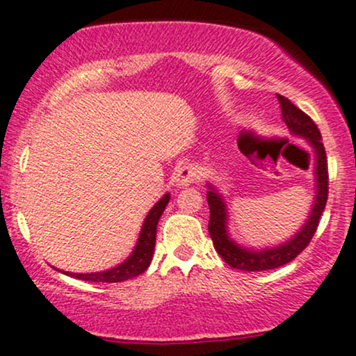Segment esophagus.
I'll list each match as a JSON object with an SVG mask.
<instances>
[{"instance_id": "obj_1", "label": "esophagus", "mask_w": 356, "mask_h": 356, "mask_svg": "<svg viewBox=\"0 0 356 356\" xmlns=\"http://www.w3.org/2000/svg\"><path fill=\"white\" fill-rule=\"evenodd\" d=\"M175 181H177L178 186H186L190 183L197 181V170H195L191 165L179 166L175 173Z\"/></svg>"}]
</instances>
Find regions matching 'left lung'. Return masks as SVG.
<instances>
[{"label":"left lung","mask_w":356,"mask_h":356,"mask_svg":"<svg viewBox=\"0 0 356 356\" xmlns=\"http://www.w3.org/2000/svg\"><path fill=\"white\" fill-rule=\"evenodd\" d=\"M277 101L281 104L282 119H284L287 127L294 134L305 136L314 147V153H316L318 195L316 203H314L313 211L309 215V220L302 227L301 232H298L296 237L291 238L284 245L275 247V249L261 250V252L252 250L250 252V250L235 245L229 238L225 230V203H223L220 195L215 193L213 188H210L209 195H207V202H209L210 207L209 232L211 241H213L215 250L220 254V257L230 267L238 270H249V273L275 269V267H281L293 261V259H296L309 245L311 238H313L314 232L319 225V218L325 211L326 200H328V159H326V151L321 143V133H319L318 126L314 124L309 115L302 113L284 95L277 94Z\"/></svg>","instance_id":"1"}]
</instances>
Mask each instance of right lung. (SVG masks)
<instances>
[{
    "label": "right lung",
    "instance_id": "1",
    "mask_svg": "<svg viewBox=\"0 0 356 356\" xmlns=\"http://www.w3.org/2000/svg\"><path fill=\"white\" fill-rule=\"evenodd\" d=\"M168 202H170V193H166L153 210L147 213L145 223H143L141 235H139L138 245H136L134 252L126 262L121 266L114 267V269L104 270V273H92V274H69L72 277L81 279V281H90V282H122L127 279H133L136 275L143 274L149 267L151 259H153L154 243H156V225L159 217H161L163 210L166 209Z\"/></svg>",
    "mask_w": 356,
    "mask_h": 356
}]
</instances>
